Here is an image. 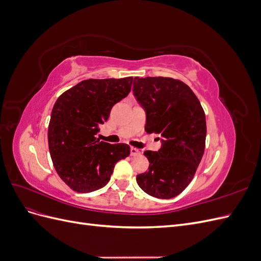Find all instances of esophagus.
<instances>
[{"label":"esophagus","mask_w":261,"mask_h":261,"mask_svg":"<svg viewBox=\"0 0 261 261\" xmlns=\"http://www.w3.org/2000/svg\"><path fill=\"white\" fill-rule=\"evenodd\" d=\"M130 154H132L133 156L139 155V154H140L139 149H137V148H135V147H132V148H130Z\"/></svg>","instance_id":"34e87169"}]
</instances>
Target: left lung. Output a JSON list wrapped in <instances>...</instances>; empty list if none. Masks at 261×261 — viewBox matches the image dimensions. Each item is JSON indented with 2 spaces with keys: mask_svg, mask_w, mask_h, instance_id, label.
<instances>
[{
  "mask_svg": "<svg viewBox=\"0 0 261 261\" xmlns=\"http://www.w3.org/2000/svg\"><path fill=\"white\" fill-rule=\"evenodd\" d=\"M133 91L146 111L145 130L162 137L158 151L144 152L150 164L136 180L150 196L173 198L191 183L201 161L206 115L193 90L178 80L135 77Z\"/></svg>",
  "mask_w": 261,
  "mask_h": 261,
  "instance_id": "8db88e82",
  "label": "left lung"
}]
</instances>
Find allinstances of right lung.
I'll use <instances>...</instances> for the list:
<instances>
[{"mask_svg": "<svg viewBox=\"0 0 261 261\" xmlns=\"http://www.w3.org/2000/svg\"><path fill=\"white\" fill-rule=\"evenodd\" d=\"M133 77L87 80L63 92L52 109L48 128L51 159L59 176L77 193L108 184L114 165L130 153L126 144L96 138L112 107L130 91Z\"/></svg>", "mask_w": 261, "mask_h": 261, "instance_id": "obj_1", "label": "right lung"}]
</instances>
